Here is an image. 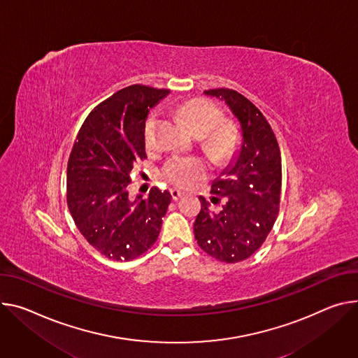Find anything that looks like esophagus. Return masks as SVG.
<instances>
[{
	"mask_svg": "<svg viewBox=\"0 0 358 358\" xmlns=\"http://www.w3.org/2000/svg\"><path fill=\"white\" fill-rule=\"evenodd\" d=\"M170 192H171V197H173L174 201H177V200H180V199L182 197V192L178 191V189H176V188H173Z\"/></svg>",
	"mask_w": 358,
	"mask_h": 358,
	"instance_id": "34e87169",
	"label": "esophagus"
}]
</instances>
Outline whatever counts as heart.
<instances>
[{
	"label": "heart",
	"instance_id": "1",
	"mask_svg": "<svg viewBox=\"0 0 358 358\" xmlns=\"http://www.w3.org/2000/svg\"><path fill=\"white\" fill-rule=\"evenodd\" d=\"M176 113L192 128L199 137H203V145L210 155L217 161L229 159L237 150L240 134L233 122H221V111L210 101L203 99H192L176 107ZM159 115L151 113L144 124V141L148 150L157 147V133ZM208 169L206 161L200 157H170L161 167V177L167 182L189 188L207 177Z\"/></svg>",
	"mask_w": 358,
	"mask_h": 358
}]
</instances>
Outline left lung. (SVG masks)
<instances>
[{
  "instance_id": "left-lung-1",
  "label": "left lung",
  "mask_w": 358,
  "mask_h": 358,
  "mask_svg": "<svg viewBox=\"0 0 358 358\" xmlns=\"http://www.w3.org/2000/svg\"><path fill=\"white\" fill-rule=\"evenodd\" d=\"M204 92L231 108L241 124L243 145L237 161L211 185V203H222L220 210L200 197L194 236L208 255L233 264L251 257L273 230L280 211L281 154L267 118L243 94L231 88Z\"/></svg>"
}]
</instances>
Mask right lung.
<instances>
[{"mask_svg": "<svg viewBox=\"0 0 358 358\" xmlns=\"http://www.w3.org/2000/svg\"><path fill=\"white\" fill-rule=\"evenodd\" d=\"M169 92L141 84L117 91L88 114L69 158L71 217L88 244L115 262H129L154 245L171 203V194L158 187L145 199H128L131 173L147 158L148 108Z\"/></svg>", "mask_w": 358, "mask_h": 358, "instance_id": "right-lung-1", "label": "right lung"}]
</instances>
